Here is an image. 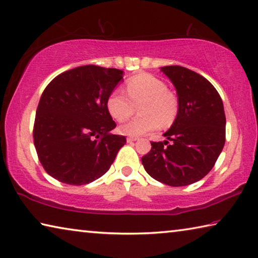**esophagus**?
Wrapping results in <instances>:
<instances>
[{
    "label": "esophagus",
    "mask_w": 258,
    "mask_h": 258,
    "mask_svg": "<svg viewBox=\"0 0 258 258\" xmlns=\"http://www.w3.org/2000/svg\"><path fill=\"white\" fill-rule=\"evenodd\" d=\"M137 140H138L137 137H128L127 138V142H130V144H131V142H134V141H137Z\"/></svg>",
    "instance_id": "esophagus-1"
}]
</instances>
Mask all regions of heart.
I'll return each instance as SVG.
<instances>
[{
  "label": "heart",
  "mask_w": 258,
  "mask_h": 258,
  "mask_svg": "<svg viewBox=\"0 0 258 258\" xmlns=\"http://www.w3.org/2000/svg\"><path fill=\"white\" fill-rule=\"evenodd\" d=\"M127 96L119 91H113L107 100V109L113 119L124 121L132 116L139 106L141 116L133 118L120 126L125 136L140 137L162 126L173 122L178 113L179 103L173 92L167 89L164 81L147 75H139L126 81Z\"/></svg>",
  "instance_id": "1"
}]
</instances>
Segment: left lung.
I'll return each instance as SVG.
<instances>
[{"label": "left lung", "instance_id": "8db88e82", "mask_svg": "<svg viewBox=\"0 0 258 258\" xmlns=\"http://www.w3.org/2000/svg\"><path fill=\"white\" fill-rule=\"evenodd\" d=\"M178 94V114L167 140L151 142L141 158L155 180L180 187L201 180L210 172L225 145L222 97L210 81L189 69L170 65L161 68Z\"/></svg>", "mask_w": 258, "mask_h": 258}]
</instances>
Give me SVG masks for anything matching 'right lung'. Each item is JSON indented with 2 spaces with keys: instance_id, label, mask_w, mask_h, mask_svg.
I'll return each mask as SVG.
<instances>
[{
  "instance_id": "add662e5",
  "label": "right lung",
  "mask_w": 258,
  "mask_h": 258,
  "mask_svg": "<svg viewBox=\"0 0 258 258\" xmlns=\"http://www.w3.org/2000/svg\"><path fill=\"white\" fill-rule=\"evenodd\" d=\"M122 71L84 65L54 78L41 95L33 139L39 161L52 178L86 185L102 177L126 144L110 133L116 122L107 100Z\"/></svg>"
}]
</instances>
